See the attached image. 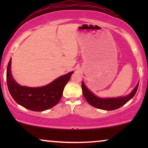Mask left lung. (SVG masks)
<instances>
[{"instance_id": "left-lung-1", "label": "left lung", "mask_w": 148, "mask_h": 148, "mask_svg": "<svg viewBox=\"0 0 148 148\" xmlns=\"http://www.w3.org/2000/svg\"><path fill=\"white\" fill-rule=\"evenodd\" d=\"M81 87L83 90V94L87 100V101L91 106L95 107V108H99L102 110H107V111H112V110L117 109L120 108L128 102L135 95L137 90H138V84L136 86V88L133 90V91L130 93L129 95L124 97H118V98H110V99H102L96 97L92 94L89 90L85 86L84 83L82 82Z\"/></svg>"}]
</instances>
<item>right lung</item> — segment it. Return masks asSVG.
Here are the masks:
<instances>
[{
    "mask_svg": "<svg viewBox=\"0 0 148 148\" xmlns=\"http://www.w3.org/2000/svg\"><path fill=\"white\" fill-rule=\"evenodd\" d=\"M11 59L7 69V85L16 103L33 111H43L52 108L60 101L62 92L73 72L58 78L47 86L40 88H28L18 85L10 72Z\"/></svg>",
    "mask_w": 148,
    "mask_h": 148,
    "instance_id": "right-lung-1",
    "label": "right lung"
}]
</instances>
